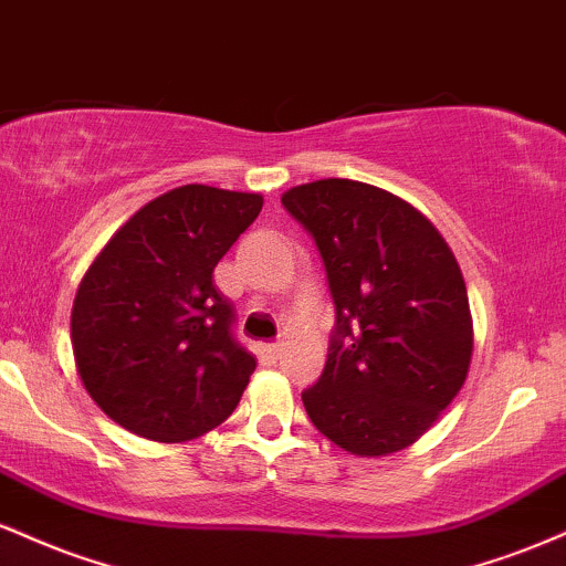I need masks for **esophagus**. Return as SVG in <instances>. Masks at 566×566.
Masks as SVG:
<instances>
[{
  "label": "esophagus",
  "instance_id": "esophagus-1",
  "mask_svg": "<svg viewBox=\"0 0 566 566\" xmlns=\"http://www.w3.org/2000/svg\"><path fill=\"white\" fill-rule=\"evenodd\" d=\"M258 354H261L265 365H276V359L282 356V346H276V343H263V346L258 348Z\"/></svg>",
  "mask_w": 566,
  "mask_h": 566
}]
</instances>
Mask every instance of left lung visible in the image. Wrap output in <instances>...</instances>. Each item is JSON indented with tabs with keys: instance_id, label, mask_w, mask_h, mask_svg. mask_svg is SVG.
Masks as SVG:
<instances>
[{
	"instance_id": "left-lung-1",
	"label": "left lung",
	"mask_w": 566,
	"mask_h": 566,
	"mask_svg": "<svg viewBox=\"0 0 566 566\" xmlns=\"http://www.w3.org/2000/svg\"><path fill=\"white\" fill-rule=\"evenodd\" d=\"M282 205L319 247L337 314L305 412L350 454L405 450L469 378L473 319L450 244L418 207L361 180L295 186Z\"/></svg>"
}]
</instances>
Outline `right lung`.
<instances>
[{
	"label": "right lung",
	"mask_w": 566,
	"mask_h": 566,
	"mask_svg": "<svg viewBox=\"0 0 566 566\" xmlns=\"http://www.w3.org/2000/svg\"><path fill=\"white\" fill-rule=\"evenodd\" d=\"M261 193L188 184L143 205L82 276L71 308L76 373L114 423L178 444L223 423L252 354L212 271L261 216Z\"/></svg>",
	"instance_id": "add662e5"
}]
</instances>
